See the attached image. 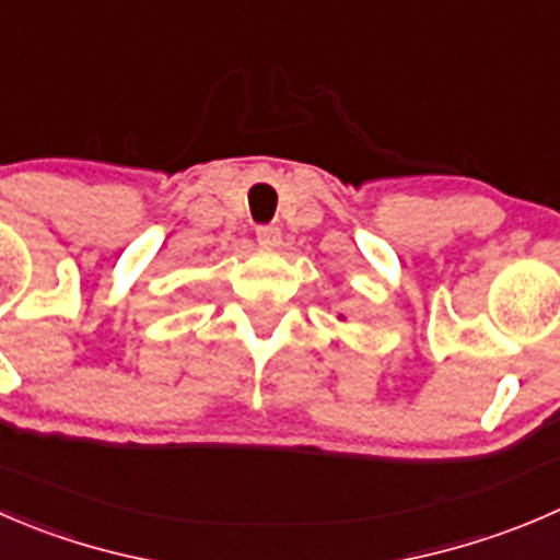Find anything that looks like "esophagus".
Returning <instances> with one entry per match:
<instances>
[{
  "mask_svg": "<svg viewBox=\"0 0 560 560\" xmlns=\"http://www.w3.org/2000/svg\"><path fill=\"white\" fill-rule=\"evenodd\" d=\"M257 241L262 243V246H279L281 230H279V226H273V224L257 226Z\"/></svg>",
  "mask_w": 560,
  "mask_h": 560,
  "instance_id": "1",
  "label": "esophagus"
}]
</instances>
